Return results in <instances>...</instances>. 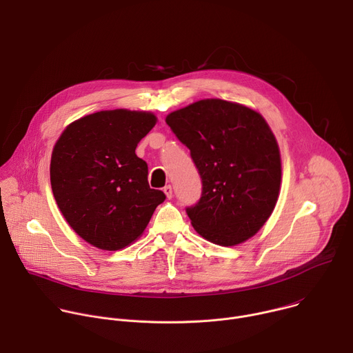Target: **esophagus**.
Segmentation results:
<instances>
[{
  "label": "esophagus",
  "mask_w": 353,
  "mask_h": 353,
  "mask_svg": "<svg viewBox=\"0 0 353 353\" xmlns=\"http://www.w3.org/2000/svg\"><path fill=\"white\" fill-rule=\"evenodd\" d=\"M164 193H165V196H167V199H171L172 197V188H171V185H167V186H164Z\"/></svg>",
  "instance_id": "1"
}]
</instances>
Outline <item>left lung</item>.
Returning <instances> with one entry per match:
<instances>
[{
    "mask_svg": "<svg viewBox=\"0 0 353 353\" xmlns=\"http://www.w3.org/2000/svg\"><path fill=\"white\" fill-rule=\"evenodd\" d=\"M190 150L203 190L186 213L211 243L235 246L270 219L281 186L276 139L260 112L232 101L205 99L167 115Z\"/></svg>",
    "mask_w": 353,
    "mask_h": 353,
    "instance_id": "left-lung-1",
    "label": "left lung"
}]
</instances>
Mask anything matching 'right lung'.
Returning a JSON list of instances; mask_svg holds the SVG:
<instances>
[{"mask_svg":"<svg viewBox=\"0 0 353 353\" xmlns=\"http://www.w3.org/2000/svg\"><path fill=\"white\" fill-rule=\"evenodd\" d=\"M157 123L148 111H99L69 123L52 149L51 189L66 223L103 250H119L146 230L165 200L134 153Z\"/></svg>","mask_w":353,"mask_h":353,"instance_id":"right-lung-1","label":"right lung"}]
</instances>
